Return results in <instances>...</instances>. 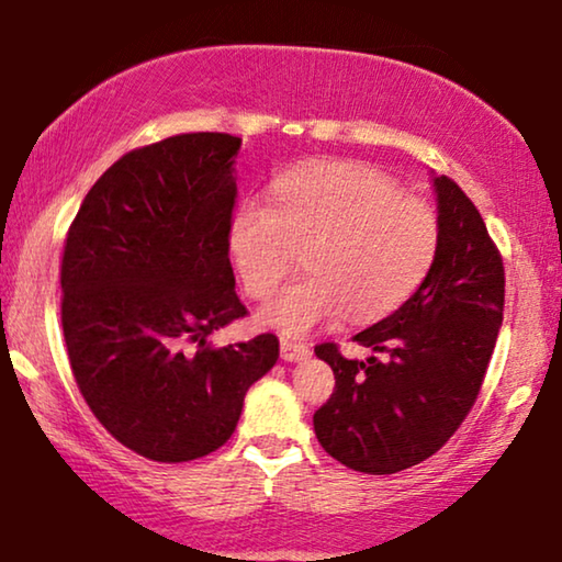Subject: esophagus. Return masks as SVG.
I'll return each instance as SVG.
<instances>
[{
  "instance_id": "obj_1",
  "label": "esophagus",
  "mask_w": 562,
  "mask_h": 562,
  "mask_svg": "<svg viewBox=\"0 0 562 562\" xmlns=\"http://www.w3.org/2000/svg\"><path fill=\"white\" fill-rule=\"evenodd\" d=\"M280 356H282V361H303V358L310 356V348L305 346V342H295V340L282 338L280 340Z\"/></svg>"
}]
</instances>
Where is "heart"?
Wrapping results in <instances>:
<instances>
[{
  "mask_svg": "<svg viewBox=\"0 0 562 562\" xmlns=\"http://www.w3.org/2000/svg\"><path fill=\"white\" fill-rule=\"evenodd\" d=\"M227 241L255 300L270 297L303 252L307 272L259 310L267 328L303 335L342 313L366 323L404 305L437 259L441 222L373 166L321 161L282 173L274 204L241 201Z\"/></svg>",
  "mask_w": 562,
  "mask_h": 562,
  "instance_id": "1",
  "label": "heart"
}]
</instances>
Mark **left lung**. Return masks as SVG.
Instances as JSON below:
<instances>
[{
  "label": "left lung",
  "mask_w": 562,
  "mask_h": 562,
  "mask_svg": "<svg viewBox=\"0 0 562 562\" xmlns=\"http://www.w3.org/2000/svg\"><path fill=\"white\" fill-rule=\"evenodd\" d=\"M441 241L429 274L396 313L356 335L379 356L348 361L315 346L335 373L315 437L356 472L396 474L451 439L480 396L505 310V265L480 209L449 176L434 179Z\"/></svg>",
  "instance_id": "1"
}]
</instances>
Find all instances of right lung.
<instances>
[{
    "mask_svg": "<svg viewBox=\"0 0 562 562\" xmlns=\"http://www.w3.org/2000/svg\"><path fill=\"white\" fill-rule=\"evenodd\" d=\"M239 146L229 133H181L128 150L65 237L60 315L75 383L105 431L154 462L220 449L247 389L280 356L272 333L206 342L247 315L227 241Z\"/></svg>",
    "mask_w": 562,
    "mask_h": 562,
    "instance_id": "add662e5",
    "label": "right lung"
}]
</instances>
